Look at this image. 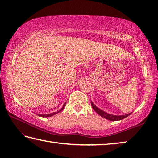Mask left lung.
Segmentation results:
<instances>
[{"label":"left lung","instance_id":"1","mask_svg":"<svg viewBox=\"0 0 158 158\" xmlns=\"http://www.w3.org/2000/svg\"><path fill=\"white\" fill-rule=\"evenodd\" d=\"M91 105H92V108H93L94 110L98 114V115H100L101 117H103V118H106V119H107L109 120H112V121H117V120H120L122 119H124V118H127V116H129L131 114V113H130V114H126V115H122V116L112 115V114L106 113V112H104V111L100 110L99 108H98L97 106H96L92 101H91Z\"/></svg>","mask_w":158,"mask_h":158}]
</instances>
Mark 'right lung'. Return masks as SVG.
Here are the masks:
<instances>
[{
  "label": "right lung",
  "instance_id": "1",
  "mask_svg": "<svg viewBox=\"0 0 158 158\" xmlns=\"http://www.w3.org/2000/svg\"><path fill=\"white\" fill-rule=\"evenodd\" d=\"M65 106H66V103H64V106L61 108V109L59 110V111H57V112H53V113H51V114H38V115L39 116H42V117H51V116H53V115H55V114H57V113H59L60 112H61V110H64V107H65Z\"/></svg>",
  "mask_w": 158,
  "mask_h": 158
}]
</instances>
